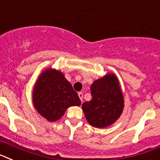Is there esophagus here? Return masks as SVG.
Wrapping results in <instances>:
<instances>
[{"mask_svg": "<svg viewBox=\"0 0 160 160\" xmlns=\"http://www.w3.org/2000/svg\"><path fill=\"white\" fill-rule=\"evenodd\" d=\"M78 96H79V97H80V101H83V93H82L81 92H79Z\"/></svg>", "mask_w": 160, "mask_h": 160, "instance_id": "1", "label": "esophagus"}]
</instances>
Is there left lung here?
Listing matches in <instances>:
<instances>
[{
    "instance_id": "1",
    "label": "left lung",
    "mask_w": 160,
    "mask_h": 160,
    "mask_svg": "<svg viewBox=\"0 0 160 160\" xmlns=\"http://www.w3.org/2000/svg\"><path fill=\"white\" fill-rule=\"evenodd\" d=\"M92 99L82 105L88 122L96 128H105L113 124L124 109V97L120 83L113 73H107L92 84Z\"/></svg>"
}]
</instances>
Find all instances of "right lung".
<instances>
[{"label":"right lung","instance_id":"add662e5","mask_svg":"<svg viewBox=\"0 0 160 160\" xmlns=\"http://www.w3.org/2000/svg\"><path fill=\"white\" fill-rule=\"evenodd\" d=\"M32 101L37 112L50 122L60 119L68 107L81 104L64 75L51 68L42 71L36 80Z\"/></svg>","mask_w":160,"mask_h":160}]
</instances>
